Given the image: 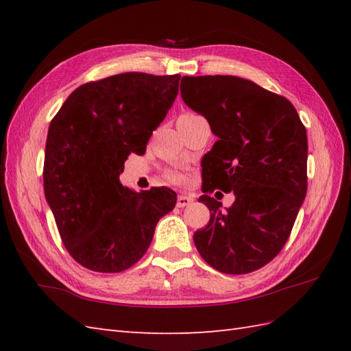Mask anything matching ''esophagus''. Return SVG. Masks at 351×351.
<instances>
[{
	"label": "esophagus",
	"instance_id": "1",
	"mask_svg": "<svg viewBox=\"0 0 351 351\" xmlns=\"http://www.w3.org/2000/svg\"><path fill=\"white\" fill-rule=\"evenodd\" d=\"M190 204H191V199L189 196H184V195L178 196V200H176L178 208H185V206H189Z\"/></svg>",
	"mask_w": 351,
	"mask_h": 351
}]
</instances>
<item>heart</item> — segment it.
<instances>
[{
	"instance_id": "heart-1",
	"label": "heart",
	"mask_w": 351,
	"mask_h": 351,
	"mask_svg": "<svg viewBox=\"0 0 351 351\" xmlns=\"http://www.w3.org/2000/svg\"><path fill=\"white\" fill-rule=\"evenodd\" d=\"M195 116H197V114L190 113V111H185V113H182L180 116V119H189V117H195ZM180 119H178V121H180ZM169 180H171V181H181V176L178 175V173H170L169 175Z\"/></svg>"
}]
</instances>
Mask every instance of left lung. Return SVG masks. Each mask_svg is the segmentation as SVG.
I'll return each instance as SVG.
<instances>
[{"label": "left lung", "mask_w": 351, "mask_h": 351, "mask_svg": "<svg viewBox=\"0 0 351 351\" xmlns=\"http://www.w3.org/2000/svg\"><path fill=\"white\" fill-rule=\"evenodd\" d=\"M181 96L219 140L202 160L208 225L193 235L208 264L255 271L285 245L308 190V137L287 98L232 75L182 77ZM234 191L226 210L207 195Z\"/></svg>", "instance_id": "left-lung-1"}]
</instances>
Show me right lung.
Segmentation results:
<instances>
[{
	"label": "right lung",
	"instance_id": "obj_1",
	"mask_svg": "<svg viewBox=\"0 0 351 351\" xmlns=\"http://www.w3.org/2000/svg\"><path fill=\"white\" fill-rule=\"evenodd\" d=\"M181 75L125 72L75 88L52 119L43 190L64 247L99 273L134 265L151 244L176 193H136L119 175L130 154L143 155L152 131L173 106Z\"/></svg>",
	"mask_w": 351,
	"mask_h": 351
}]
</instances>
